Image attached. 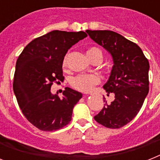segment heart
Returning a JSON list of instances; mask_svg holds the SVG:
<instances>
[{"label": "heart", "instance_id": "obj_1", "mask_svg": "<svg viewBox=\"0 0 160 160\" xmlns=\"http://www.w3.org/2000/svg\"><path fill=\"white\" fill-rule=\"evenodd\" d=\"M87 56L92 62L95 60H102V52L97 47H91L86 52ZM68 55H66L63 59V67L66 66L67 64ZM100 80L99 76L94 74H80L71 78L70 85L75 90L81 91V92H90L94 90L95 85H99Z\"/></svg>", "mask_w": 160, "mask_h": 160}]
</instances>
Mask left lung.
I'll return each instance as SVG.
<instances>
[{
    "mask_svg": "<svg viewBox=\"0 0 160 160\" xmlns=\"http://www.w3.org/2000/svg\"><path fill=\"white\" fill-rule=\"evenodd\" d=\"M86 32L111 55L114 62L103 87L108 94L114 93V100L108 105L104 97L105 106L94 119L107 128L119 129L136 116L149 93V60L138 45L114 31Z\"/></svg>",
    "mask_w": 160,
    "mask_h": 160,
    "instance_id": "8db88e82",
    "label": "left lung"
}]
</instances>
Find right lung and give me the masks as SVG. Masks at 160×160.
I'll return each mask as SVG.
<instances>
[{"label":"right lung","instance_id":"1","mask_svg":"<svg viewBox=\"0 0 160 160\" xmlns=\"http://www.w3.org/2000/svg\"><path fill=\"white\" fill-rule=\"evenodd\" d=\"M87 36L84 31H53L34 39L16 60L13 90L27 120L43 131L67 125L82 94L66 87L60 99L51 92L54 82L63 81L62 62L68 50Z\"/></svg>","mask_w":160,"mask_h":160}]
</instances>
